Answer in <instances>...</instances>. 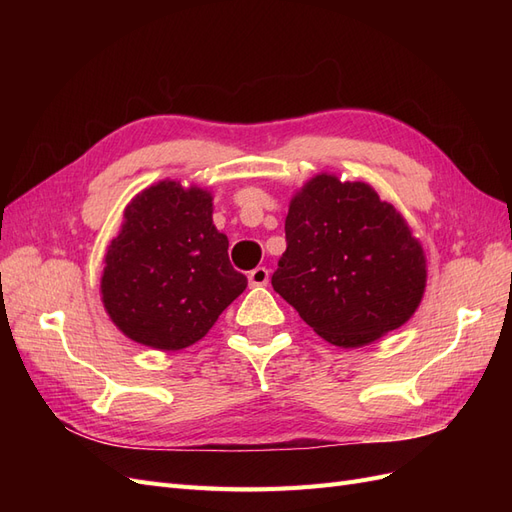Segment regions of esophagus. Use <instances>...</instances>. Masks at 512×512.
Segmentation results:
<instances>
[{
    "label": "esophagus",
    "mask_w": 512,
    "mask_h": 512,
    "mask_svg": "<svg viewBox=\"0 0 512 512\" xmlns=\"http://www.w3.org/2000/svg\"><path fill=\"white\" fill-rule=\"evenodd\" d=\"M247 280H250V286H267L269 284V269L256 267L254 271H250V275H247Z\"/></svg>",
    "instance_id": "34e87169"
}]
</instances>
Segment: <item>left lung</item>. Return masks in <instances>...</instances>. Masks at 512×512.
I'll use <instances>...</instances> for the list:
<instances>
[{
  "label": "left lung",
  "instance_id": "obj_1",
  "mask_svg": "<svg viewBox=\"0 0 512 512\" xmlns=\"http://www.w3.org/2000/svg\"><path fill=\"white\" fill-rule=\"evenodd\" d=\"M425 282L421 243L371 185L322 173L290 200L271 284L329 344L359 348L399 329Z\"/></svg>",
  "mask_w": 512,
  "mask_h": 512
}]
</instances>
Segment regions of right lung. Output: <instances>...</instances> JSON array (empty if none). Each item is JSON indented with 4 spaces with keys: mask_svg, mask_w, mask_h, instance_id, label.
<instances>
[{
    "mask_svg": "<svg viewBox=\"0 0 512 512\" xmlns=\"http://www.w3.org/2000/svg\"><path fill=\"white\" fill-rule=\"evenodd\" d=\"M211 192L160 181L123 213L104 256L102 303L117 329L156 350L203 339L247 286L213 226Z\"/></svg>",
    "mask_w": 512,
    "mask_h": 512,
    "instance_id": "add662e5",
    "label": "right lung"
}]
</instances>
